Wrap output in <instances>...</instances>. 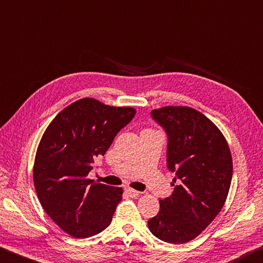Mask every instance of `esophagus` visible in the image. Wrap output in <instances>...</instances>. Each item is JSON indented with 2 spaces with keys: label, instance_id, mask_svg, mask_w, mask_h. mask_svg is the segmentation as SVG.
Segmentation results:
<instances>
[{
  "label": "esophagus",
  "instance_id": "1",
  "mask_svg": "<svg viewBox=\"0 0 263 263\" xmlns=\"http://www.w3.org/2000/svg\"><path fill=\"white\" fill-rule=\"evenodd\" d=\"M126 193L127 194L130 196V197H137L139 196L141 193L139 192V191H135V190H133V188H126Z\"/></svg>",
  "mask_w": 263,
  "mask_h": 263
}]
</instances>
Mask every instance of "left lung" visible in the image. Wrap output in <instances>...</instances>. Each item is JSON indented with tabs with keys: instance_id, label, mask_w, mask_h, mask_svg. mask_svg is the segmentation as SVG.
<instances>
[{
	"instance_id": "obj_1",
	"label": "left lung",
	"mask_w": 263,
	"mask_h": 263,
	"mask_svg": "<svg viewBox=\"0 0 263 263\" xmlns=\"http://www.w3.org/2000/svg\"><path fill=\"white\" fill-rule=\"evenodd\" d=\"M151 118L167 135V168L176 174L171 196L148 220L155 237L170 243L193 240L219 214L232 179L228 142L210 120L194 108L166 106Z\"/></svg>"
}]
</instances>
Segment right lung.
<instances>
[{"label": "right lung", "instance_id": "add662e5", "mask_svg": "<svg viewBox=\"0 0 263 263\" xmlns=\"http://www.w3.org/2000/svg\"><path fill=\"white\" fill-rule=\"evenodd\" d=\"M135 114L132 107L84 98L61 110L41 137L33 166L36 195L46 214L70 236H95L112 222L122 188L95 182L87 174Z\"/></svg>", "mask_w": 263, "mask_h": 263}]
</instances>
